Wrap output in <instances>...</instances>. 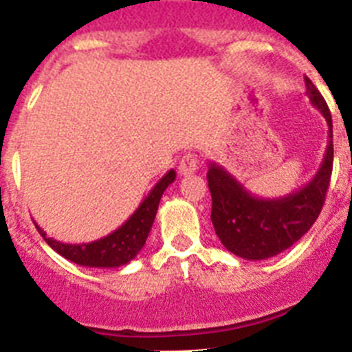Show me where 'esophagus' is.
<instances>
[{"label": "esophagus", "instance_id": "1", "mask_svg": "<svg viewBox=\"0 0 352 352\" xmlns=\"http://www.w3.org/2000/svg\"><path fill=\"white\" fill-rule=\"evenodd\" d=\"M197 164H199V160H197V155L195 153L183 155V158L179 160V166H178L179 174H182V176L194 174L195 170H197Z\"/></svg>", "mask_w": 352, "mask_h": 352}]
</instances>
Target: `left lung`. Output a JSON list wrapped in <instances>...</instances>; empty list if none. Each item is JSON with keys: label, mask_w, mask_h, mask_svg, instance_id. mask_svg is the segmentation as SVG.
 Returning a JSON list of instances; mask_svg holds the SVG:
<instances>
[{"label": "left lung", "mask_w": 352, "mask_h": 352, "mask_svg": "<svg viewBox=\"0 0 352 352\" xmlns=\"http://www.w3.org/2000/svg\"><path fill=\"white\" fill-rule=\"evenodd\" d=\"M307 95L328 123V146L316 176L298 190L276 199L250 194L232 174L211 162L208 186L211 192V222L223 247L234 256L261 261L278 256L309 232L324 204L333 169V123L319 89L305 77Z\"/></svg>", "instance_id": "1"}]
</instances>
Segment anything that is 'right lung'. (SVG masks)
<instances>
[{
    "label": "right lung",
    "mask_w": 352,
    "mask_h": 352,
    "mask_svg": "<svg viewBox=\"0 0 352 352\" xmlns=\"http://www.w3.org/2000/svg\"><path fill=\"white\" fill-rule=\"evenodd\" d=\"M176 179V170H167L166 176L151 188L148 197L141 203V206L133 211V214L121 227L104 238L91 241V243H61L56 239L47 238L42 227L36 226L42 238L47 241L49 247L56 250L65 259L72 263L88 266V268H120L123 264L130 263L144 247L151 226H153L155 214L164 190Z\"/></svg>",
    "instance_id": "add662e5"
}]
</instances>
